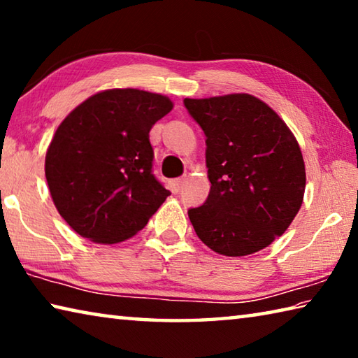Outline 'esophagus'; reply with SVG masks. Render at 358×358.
<instances>
[{
  "label": "esophagus",
  "instance_id": "1",
  "mask_svg": "<svg viewBox=\"0 0 358 358\" xmlns=\"http://www.w3.org/2000/svg\"><path fill=\"white\" fill-rule=\"evenodd\" d=\"M185 185V178H175L171 181V189L173 194H178Z\"/></svg>",
  "mask_w": 358,
  "mask_h": 358
}]
</instances>
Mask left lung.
I'll use <instances>...</instances> for the list:
<instances>
[{"instance_id": "8db88e82", "label": "left lung", "mask_w": 358, "mask_h": 358, "mask_svg": "<svg viewBox=\"0 0 358 358\" xmlns=\"http://www.w3.org/2000/svg\"><path fill=\"white\" fill-rule=\"evenodd\" d=\"M207 137L210 194L187 215L197 237L229 257L268 246L299 213L306 173L299 142L251 94L183 101Z\"/></svg>"}]
</instances>
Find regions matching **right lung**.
<instances>
[{
	"label": "right lung",
	"instance_id": "1",
	"mask_svg": "<svg viewBox=\"0 0 358 358\" xmlns=\"http://www.w3.org/2000/svg\"><path fill=\"white\" fill-rule=\"evenodd\" d=\"M172 107L162 94L115 88L58 126L45 156L47 185L58 213L83 238L128 240L171 196L153 175L150 129Z\"/></svg>",
	"mask_w": 358,
	"mask_h": 358
}]
</instances>
